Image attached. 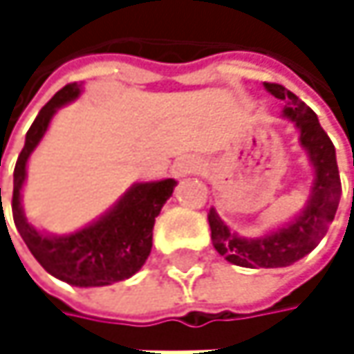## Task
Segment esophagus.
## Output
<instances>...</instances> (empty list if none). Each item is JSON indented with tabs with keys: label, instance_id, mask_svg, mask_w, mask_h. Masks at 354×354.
<instances>
[{
	"label": "esophagus",
	"instance_id": "esophagus-1",
	"mask_svg": "<svg viewBox=\"0 0 354 354\" xmlns=\"http://www.w3.org/2000/svg\"><path fill=\"white\" fill-rule=\"evenodd\" d=\"M196 162L194 160H182V162H178L176 166H174V176L182 178V176H188V174H192V172H196Z\"/></svg>",
	"mask_w": 354,
	"mask_h": 354
}]
</instances>
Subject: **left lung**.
I'll list each match as a JSON object with an SVG mask.
<instances>
[{"instance_id": "obj_1", "label": "left lung", "mask_w": 354, "mask_h": 354, "mask_svg": "<svg viewBox=\"0 0 354 354\" xmlns=\"http://www.w3.org/2000/svg\"><path fill=\"white\" fill-rule=\"evenodd\" d=\"M264 88L285 102L283 114L299 129V143L308 151L314 166L316 180L312 186L306 209L285 227L270 232L262 238H240L230 232L215 209L209 211L211 240L215 250L225 256L227 262L246 268H279L301 260L318 246L326 236L342 194L340 174L336 166V151L322 129L318 116L306 102L281 84H264Z\"/></svg>"}]
</instances>
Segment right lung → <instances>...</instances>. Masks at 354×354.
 <instances>
[{
    "mask_svg": "<svg viewBox=\"0 0 354 354\" xmlns=\"http://www.w3.org/2000/svg\"><path fill=\"white\" fill-rule=\"evenodd\" d=\"M82 86L67 84L40 108L26 143L14 168L12 213L14 223L38 264L53 277L75 287H104L133 277L151 252L153 223L164 203L172 196L176 180L133 184L124 196L92 225L69 236H44L35 230L22 211L20 190L26 178V164L38 141L48 129L57 108L75 100ZM1 205V188H0Z\"/></svg>",
    "mask_w": 354,
    "mask_h": 354,
    "instance_id": "add662e5",
    "label": "right lung"
}]
</instances>
